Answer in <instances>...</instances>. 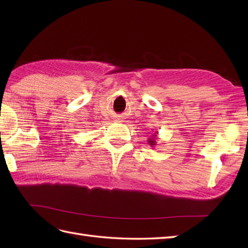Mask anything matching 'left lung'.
Segmentation results:
<instances>
[{
  "label": "left lung",
  "instance_id": "left-lung-1",
  "mask_svg": "<svg viewBox=\"0 0 248 248\" xmlns=\"http://www.w3.org/2000/svg\"><path fill=\"white\" fill-rule=\"evenodd\" d=\"M156 134L157 132L154 133V135L151 136V138L148 140V144L151 146V147H155L156 145V141H155V139H156Z\"/></svg>",
  "mask_w": 248,
  "mask_h": 248
}]
</instances>
